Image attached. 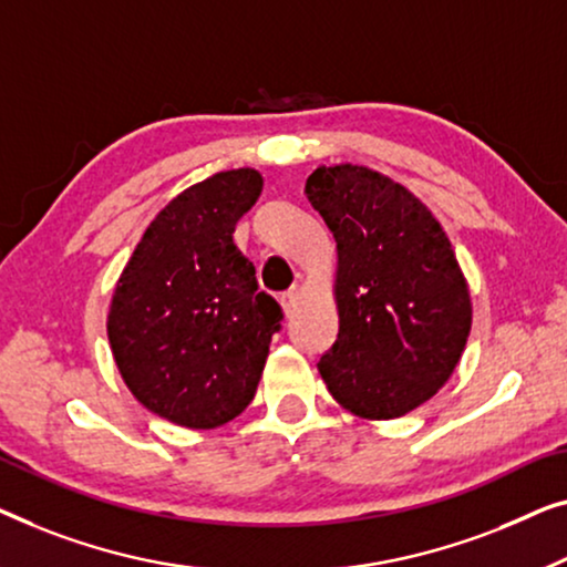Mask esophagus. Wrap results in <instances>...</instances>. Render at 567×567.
Segmentation results:
<instances>
[{
  "mask_svg": "<svg viewBox=\"0 0 567 567\" xmlns=\"http://www.w3.org/2000/svg\"><path fill=\"white\" fill-rule=\"evenodd\" d=\"M280 302H282V310H285V316H290L292 313V308H295V302H298V290H287L282 298H280Z\"/></svg>",
  "mask_w": 567,
  "mask_h": 567,
  "instance_id": "esophagus-1",
  "label": "esophagus"
}]
</instances>
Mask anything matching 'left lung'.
<instances>
[{
  "instance_id": "obj_1",
  "label": "left lung",
  "mask_w": 567,
  "mask_h": 567,
  "mask_svg": "<svg viewBox=\"0 0 567 567\" xmlns=\"http://www.w3.org/2000/svg\"><path fill=\"white\" fill-rule=\"evenodd\" d=\"M306 195L337 241L339 333L318 372L354 416H405L450 380L473 326L450 238L416 195L360 164L318 166Z\"/></svg>"
}]
</instances>
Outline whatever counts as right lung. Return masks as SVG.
Wrapping results in <instances>:
<instances>
[{
  "mask_svg": "<svg viewBox=\"0 0 567 567\" xmlns=\"http://www.w3.org/2000/svg\"><path fill=\"white\" fill-rule=\"evenodd\" d=\"M257 169L218 172L151 220L115 285L107 339L135 401L177 426L215 429L257 393L282 310L259 292L234 230Z\"/></svg>",
  "mask_w": 567,
  "mask_h": 567,
  "instance_id": "1",
  "label": "right lung"
}]
</instances>
